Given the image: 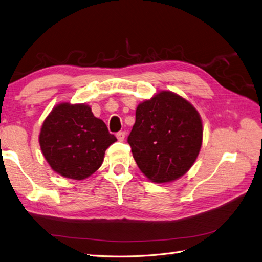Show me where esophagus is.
<instances>
[{"mask_svg":"<svg viewBox=\"0 0 262 262\" xmlns=\"http://www.w3.org/2000/svg\"><path fill=\"white\" fill-rule=\"evenodd\" d=\"M125 136H126V133L122 131V132H118L116 137H117V139H118L119 141H123V140L125 139Z\"/></svg>","mask_w":262,"mask_h":262,"instance_id":"esophagus-1","label":"esophagus"}]
</instances>
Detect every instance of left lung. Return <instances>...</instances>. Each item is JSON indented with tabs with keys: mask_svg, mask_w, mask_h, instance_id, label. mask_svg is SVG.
<instances>
[{
	"mask_svg": "<svg viewBox=\"0 0 262 262\" xmlns=\"http://www.w3.org/2000/svg\"><path fill=\"white\" fill-rule=\"evenodd\" d=\"M134 160L153 183H171L185 175L203 143L201 115L187 99L160 90L140 102L128 138Z\"/></svg>",
	"mask_w": 262,
	"mask_h": 262,
	"instance_id": "8db88e82",
	"label": "left lung"
}]
</instances>
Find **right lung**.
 <instances>
[{"mask_svg": "<svg viewBox=\"0 0 262 262\" xmlns=\"http://www.w3.org/2000/svg\"><path fill=\"white\" fill-rule=\"evenodd\" d=\"M39 146L54 172L82 181L101 166L104 152L117 139L86 103L60 102L45 118Z\"/></svg>", "mask_w": 262, "mask_h": 262, "instance_id": "right-lung-1", "label": "right lung"}]
</instances>
